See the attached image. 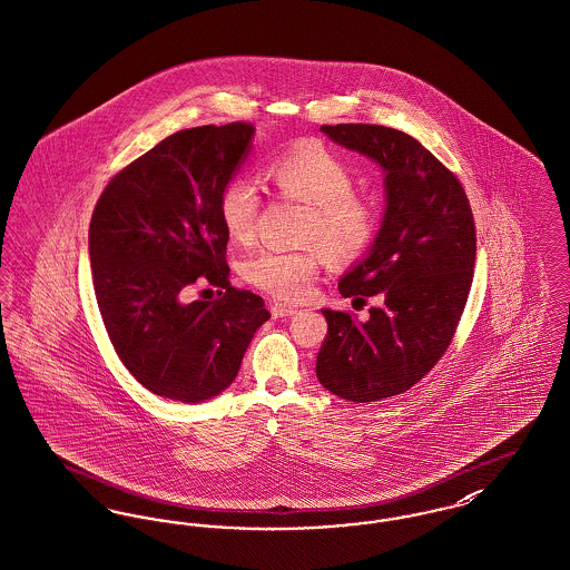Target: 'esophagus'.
Listing matches in <instances>:
<instances>
[{
  "label": "esophagus",
  "instance_id": "esophagus-1",
  "mask_svg": "<svg viewBox=\"0 0 570 570\" xmlns=\"http://www.w3.org/2000/svg\"><path fill=\"white\" fill-rule=\"evenodd\" d=\"M297 312H299V307H295V305H286V303H273V305H271V314H273V318L295 316Z\"/></svg>",
  "mask_w": 570,
  "mask_h": 570
}]
</instances>
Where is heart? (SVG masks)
<instances>
[{"mask_svg":"<svg viewBox=\"0 0 570 570\" xmlns=\"http://www.w3.org/2000/svg\"><path fill=\"white\" fill-rule=\"evenodd\" d=\"M267 176L284 198L307 206L297 238L309 245L302 249H258L245 261L243 275L268 295L293 302L309 293L321 252L335 265L353 263L368 252L379 230V206L353 191V169L323 144L307 141L284 150L271 159ZM258 213L261 196L249 178L238 176L224 185L217 215L233 243H252Z\"/></svg>","mask_w":570,"mask_h":570,"instance_id":"b5f03b06","label":"heart"}]
</instances>
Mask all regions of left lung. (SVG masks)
Masks as SVG:
<instances>
[{"mask_svg": "<svg viewBox=\"0 0 570 570\" xmlns=\"http://www.w3.org/2000/svg\"><path fill=\"white\" fill-rule=\"evenodd\" d=\"M321 131L381 166L385 213L366 258L337 282L342 297L379 305L366 323L323 309L316 376L344 401H383L422 381L452 342L473 277V215L459 178L411 135L379 125Z\"/></svg>", "mask_w": 570, "mask_h": 570, "instance_id": "8db88e82", "label": "left lung"}]
</instances>
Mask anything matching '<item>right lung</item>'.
I'll return each instance as SVG.
<instances>
[{"label":"right lung","mask_w":570,"mask_h":570,"mask_svg":"<svg viewBox=\"0 0 570 570\" xmlns=\"http://www.w3.org/2000/svg\"><path fill=\"white\" fill-rule=\"evenodd\" d=\"M252 139L247 122L169 135L109 180L92 213L88 249L107 335L135 379L169 401L222 394L271 318L258 295L230 286L217 215ZM198 276L223 297L183 303Z\"/></svg>","instance_id":"1"}]
</instances>
